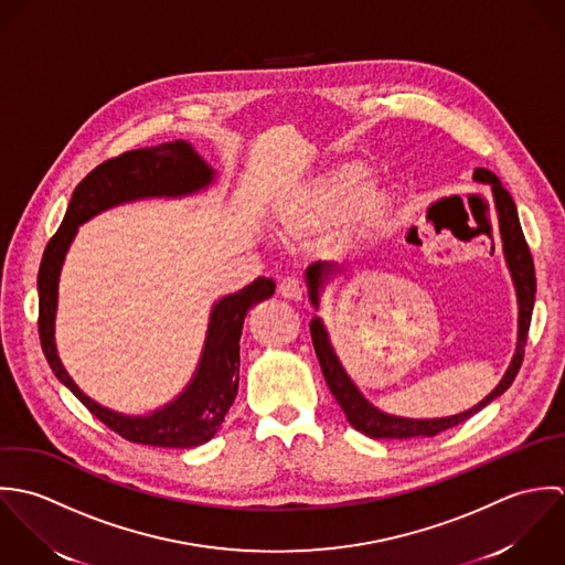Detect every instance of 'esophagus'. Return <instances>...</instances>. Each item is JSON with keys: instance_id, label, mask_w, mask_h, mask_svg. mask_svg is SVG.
Here are the masks:
<instances>
[{"instance_id": "34e87169", "label": "esophagus", "mask_w": 565, "mask_h": 565, "mask_svg": "<svg viewBox=\"0 0 565 565\" xmlns=\"http://www.w3.org/2000/svg\"><path fill=\"white\" fill-rule=\"evenodd\" d=\"M279 295L286 299H292V301H301L306 297V288H303L301 279L286 277L279 281Z\"/></svg>"}]
</instances>
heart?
Returning <instances> with one entry per match:
<instances>
[{
  "label": "heart",
  "mask_w": 565,
  "mask_h": 565,
  "mask_svg": "<svg viewBox=\"0 0 565 565\" xmlns=\"http://www.w3.org/2000/svg\"><path fill=\"white\" fill-rule=\"evenodd\" d=\"M391 214L393 194L384 185L369 181L366 168L347 166L292 196L284 207V228L290 235H299L344 218L339 239L353 244L386 225Z\"/></svg>",
  "instance_id": "b5f03b06"
}]
</instances>
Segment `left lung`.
Masks as SVG:
<instances>
[{
  "mask_svg": "<svg viewBox=\"0 0 565 565\" xmlns=\"http://www.w3.org/2000/svg\"><path fill=\"white\" fill-rule=\"evenodd\" d=\"M473 181L480 185H489L491 194H493V205H495V218H498V237L502 244V255L515 288V299H518V342H515V353L502 375V380L498 382V386L484 397L480 399L476 406L450 415V417H437V419H413V417H397L391 413L380 411L377 406H373L355 386V382L349 377V373L344 371L337 349L330 339V332L323 323L321 317H315L310 321V334L315 342V351L317 358L321 362V371L326 375V382L332 391V395L337 397L340 408L344 411L347 422L362 435L371 437V439H415V437H435L448 428H454L458 424H462L465 419H469L471 415H476L478 411H482L487 404H491L495 397H500L515 380L520 364L524 360V344L529 337V328H531V317H533V306H535V266H533V257L529 250V244L524 239L520 218H518V207L511 199V194L502 188L500 179L484 168H476L473 170ZM344 268H340L334 262H315L306 268V284H308V297L310 303L315 306V310L321 308V295L326 292V286L334 279V275L342 273Z\"/></svg>",
  "mask_w": 565,
  "mask_h": 565,
  "instance_id": "8db88e82",
  "label": "left lung"
}]
</instances>
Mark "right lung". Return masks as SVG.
<instances>
[{
	"label": "right lung",
	"mask_w": 565,
	"mask_h": 565,
	"mask_svg": "<svg viewBox=\"0 0 565 565\" xmlns=\"http://www.w3.org/2000/svg\"><path fill=\"white\" fill-rule=\"evenodd\" d=\"M216 170L185 139L124 152L92 170L74 190L65 218L47 242L39 268V337L54 375L119 437L154 448H196L207 444L223 426L237 395L239 337L246 312L273 297L275 281L257 277L242 290L212 306L205 344L188 386L166 406L148 415H124L92 399L63 366L56 340L58 279L78 226L119 205L148 199H185L207 192Z\"/></svg>",
	"instance_id": "right-lung-1"
}]
</instances>
